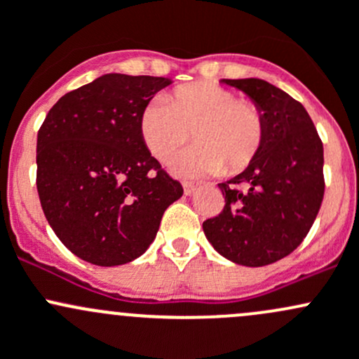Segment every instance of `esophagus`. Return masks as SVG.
I'll list each match as a JSON object with an SVG mask.
<instances>
[{
	"label": "esophagus",
	"instance_id": "1",
	"mask_svg": "<svg viewBox=\"0 0 359 359\" xmlns=\"http://www.w3.org/2000/svg\"><path fill=\"white\" fill-rule=\"evenodd\" d=\"M183 191H184V195H188V197H190V195L195 194V184L194 183H184L183 184Z\"/></svg>",
	"mask_w": 359,
	"mask_h": 359
}]
</instances>
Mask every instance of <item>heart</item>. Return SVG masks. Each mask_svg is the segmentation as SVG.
I'll return each instance as SVG.
<instances>
[{
	"mask_svg": "<svg viewBox=\"0 0 359 359\" xmlns=\"http://www.w3.org/2000/svg\"><path fill=\"white\" fill-rule=\"evenodd\" d=\"M195 145L176 155L169 168L181 178L217 175L245 168L259 150L262 119L257 107L235 100L233 91L209 81L184 84L147 103L140 116L143 145L165 162L190 136Z\"/></svg>",
	"mask_w": 359,
	"mask_h": 359,
	"instance_id": "1",
	"label": "heart"
}]
</instances>
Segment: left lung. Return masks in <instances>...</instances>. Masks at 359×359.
Masks as SVG:
<instances>
[{
	"instance_id": "left-lung-1",
	"label": "left lung",
	"mask_w": 359,
	"mask_h": 359,
	"mask_svg": "<svg viewBox=\"0 0 359 359\" xmlns=\"http://www.w3.org/2000/svg\"><path fill=\"white\" fill-rule=\"evenodd\" d=\"M221 83L257 107L262 142L240 175L219 183L226 204L202 228L221 256L257 268L289 256L315 223L325 191L323 143L304 107L280 88L256 77Z\"/></svg>"
}]
</instances>
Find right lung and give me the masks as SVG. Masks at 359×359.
Instances as JSON below:
<instances>
[{
    "label": "right lung",
    "mask_w": 359,
    "mask_h": 359,
    "mask_svg": "<svg viewBox=\"0 0 359 359\" xmlns=\"http://www.w3.org/2000/svg\"><path fill=\"white\" fill-rule=\"evenodd\" d=\"M172 81L103 74L64 95L38 133L39 201L48 223L83 261L119 266L155 240L183 195L143 145L140 116Z\"/></svg>",
    "instance_id": "add662e5"
}]
</instances>
